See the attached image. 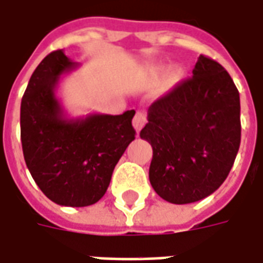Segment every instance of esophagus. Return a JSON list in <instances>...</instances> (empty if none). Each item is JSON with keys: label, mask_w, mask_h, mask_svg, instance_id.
Wrapping results in <instances>:
<instances>
[{"label": "esophagus", "mask_w": 263, "mask_h": 263, "mask_svg": "<svg viewBox=\"0 0 263 263\" xmlns=\"http://www.w3.org/2000/svg\"><path fill=\"white\" fill-rule=\"evenodd\" d=\"M145 122H146V114L144 111H138L134 117V121H132V125L137 129V132H139L142 128H144Z\"/></svg>", "instance_id": "esophagus-1"}]
</instances>
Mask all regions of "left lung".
Returning <instances> with one entry per match:
<instances>
[{
  "instance_id": "1",
  "label": "left lung",
  "mask_w": 263,
  "mask_h": 263,
  "mask_svg": "<svg viewBox=\"0 0 263 263\" xmlns=\"http://www.w3.org/2000/svg\"><path fill=\"white\" fill-rule=\"evenodd\" d=\"M192 74L149 106L139 134L152 146V188L176 205L214 194L240 144L239 92L231 75L205 55Z\"/></svg>"
}]
</instances>
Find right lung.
<instances>
[{
	"instance_id": "add662e5",
	"label": "right lung",
	"mask_w": 263,
	"mask_h": 263,
	"mask_svg": "<svg viewBox=\"0 0 263 263\" xmlns=\"http://www.w3.org/2000/svg\"><path fill=\"white\" fill-rule=\"evenodd\" d=\"M77 67L58 49L35 68L21 101V142L27 168L45 196L80 208L105 195L115 165L135 139V111L65 117L55 91L61 75Z\"/></svg>"
}]
</instances>
